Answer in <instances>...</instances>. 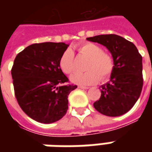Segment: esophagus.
<instances>
[{
	"label": "esophagus",
	"mask_w": 152,
	"mask_h": 152,
	"mask_svg": "<svg viewBox=\"0 0 152 152\" xmlns=\"http://www.w3.org/2000/svg\"><path fill=\"white\" fill-rule=\"evenodd\" d=\"M78 88H79V89H89V87H87V86H78Z\"/></svg>",
	"instance_id": "34e87169"
}]
</instances>
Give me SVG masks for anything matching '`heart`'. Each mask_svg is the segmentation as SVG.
<instances>
[{"instance_id":"heart-1","label":"heart","mask_w":152,"mask_h":152,"mask_svg":"<svg viewBox=\"0 0 152 152\" xmlns=\"http://www.w3.org/2000/svg\"><path fill=\"white\" fill-rule=\"evenodd\" d=\"M80 56L88 58L85 72H75L71 76L72 82L80 86H89L105 80L111 76L114 69V58L110 53L102 50L97 44L86 42L77 48ZM59 66L63 73L71 74L75 68V55L71 49H67L61 55Z\"/></svg>"}]
</instances>
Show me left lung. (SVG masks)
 Returning <instances> with one entry per match:
<instances>
[{
  "instance_id": "obj_1",
  "label": "left lung",
  "mask_w": 152,
  "mask_h": 152,
  "mask_svg": "<svg viewBox=\"0 0 152 152\" xmlns=\"http://www.w3.org/2000/svg\"><path fill=\"white\" fill-rule=\"evenodd\" d=\"M87 40L107 47L114 58L110 81L100 87L101 97L94 107L108 116L124 115L134 107L142 92V58L134 44L117 35H99Z\"/></svg>"
}]
</instances>
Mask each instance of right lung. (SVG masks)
Returning <instances> with one entry per match:
<instances>
[{"instance_id":"add662e5","label":"right lung","mask_w":152,"mask_h":152,"mask_svg":"<svg viewBox=\"0 0 152 152\" xmlns=\"http://www.w3.org/2000/svg\"><path fill=\"white\" fill-rule=\"evenodd\" d=\"M65 43L32 44L17 54L11 75L15 94L22 110L34 121L50 124L64 116L71 84L59 66Z\"/></svg>"}]
</instances>
